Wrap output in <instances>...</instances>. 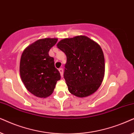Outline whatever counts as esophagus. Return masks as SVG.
Returning a JSON list of instances; mask_svg holds the SVG:
<instances>
[{"instance_id":"esophagus-1","label":"esophagus","mask_w":134,"mask_h":134,"mask_svg":"<svg viewBox=\"0 0 134 134\" xmlns=\"http://www.w3.org/2000/svg\"><path fill=\"white\" fill-rule=\"evenodd\" d=\"M59 72H60V75H61V76L62 77V76H63V69H62V68L59 69Z\"/></svg>"}]
</instances>
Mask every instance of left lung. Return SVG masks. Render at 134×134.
<instances>
[{"mask_svg": "<svg viewBox=\"0 0 134 134\" xmlns=\"http://www.w3.org/2000/svg\"><path fill=\"white\" fill-rule=\"evenodd\" d=\"M57 46L67 57L64 78L69 92L79 97L96 92L105 72L104 56L99 44L80 35L63 39Z\"/></svg>", "mask_w": 134, "mask_h": 134, "instance_id": "obj_1", "label": "left lung"}]
</instances>
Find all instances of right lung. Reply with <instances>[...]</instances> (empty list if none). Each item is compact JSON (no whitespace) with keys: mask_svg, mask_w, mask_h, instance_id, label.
<instances>
[{"mask_svg":"<svg viewBox=\"0 0 134 134\" xmlns=\"http://www.w3.org/2000/svg\"><path fill=\"white\" fill-rule=\"evenodd\" d=\"M57 42V38L40 39L27 46L21 55V80L27 90L37 97L50 96L60 79L54 58L49 56V50Z\"/></svg>","mask_w":134,"mask_h":134,"instance_id":"right-lung-1","label":"right lung"}]
</instances>
